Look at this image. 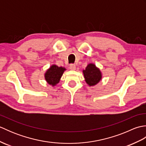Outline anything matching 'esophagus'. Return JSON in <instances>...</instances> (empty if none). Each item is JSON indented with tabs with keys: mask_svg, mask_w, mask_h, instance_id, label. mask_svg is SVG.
I'll return each mask as SVG.
<instances>
[{
	"mask_svg": "<svg viewBox=\"0 0 146 146\" xmlns=\"http://www.w3.org/2000/svg\"><path fill=\"white\" fill-rule=\"evenodd\" d=\"M70 68L72 70H75L76 69V66L74 64H70Z\"/></svg>",
	"mask_w": 146,
	"mask_h": 146,
	"instance_id": "34e87169",
	"label": "esophagus"
}]
</instances>
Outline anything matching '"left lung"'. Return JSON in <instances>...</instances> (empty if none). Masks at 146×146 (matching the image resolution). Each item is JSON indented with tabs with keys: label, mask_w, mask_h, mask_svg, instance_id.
Instances as JSON below:
<instances>
[{
	"label": "left lung",
	"mask_w": 146,
	"mask_h": 146,
	"mask_svg": "<svg viewBox=\"0 0 146 146\" xmlns=\"http://www.w3.org/2000/svg\"><path fill=\"white\" fill-rule=\"evenodd\" d=\"M85 82L90 86H94L100 81L102 73L100 70L94 64H89L83 71Z\"/></svg>",
	"instance_id": "left-lung-1"
}]
</instances>
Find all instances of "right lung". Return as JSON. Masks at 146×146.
Masks as SVG:
<instances>
[{
    "label": "right lung",
    "mask_w": 146,
    "mask_h": 146,
    "mask_svg": "<svg viewBox=\"0 0 146 146\" xmlns=\"http://www.w3.org/2000/svg\"><path fill=\"white\" fill-rule=\"evenodd\" d=\"M66 70L63 67H59L56 65H52L45 73V79L49 85L54 86L59 83L64 71Z\"/></svg>",
    "instance_id": "1"
}]
</instances>
